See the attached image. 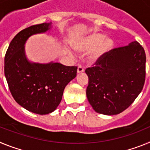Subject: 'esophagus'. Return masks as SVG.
Masks as SVG:
<instances>
[{
  "mask_svg": "<svg viewBox=\"0 0 150 150\" xmlns=\"http://www.w3.org/2000/svg\"><path fill=\"white\" fill-rule=\"evenodd\" d=\"M85 71V68L82 65H79L77 68V72L78 73H82Z\"/></svg>",
  "mask_w": 150,
  "mask_h": 150,
  "instance_id": "34e87169",
  "label": "esophagus"
}]
</instances>
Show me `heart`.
I'll return each instance as SVG.
<instances>
[{
	"label": "heart",
	"mask_w": 150,
	"mask_h": 150,
	"mask_svg": "<svg viewBox=\"0 0 150 150\" xmlns=\"http://www.w3.org/2000/svg\"><path fill=\"white\" fill-rule=\"evenodd\" d=\"M104 38V36L101 34H92L81 42L76 43L75 47L80 51L91 50L88 53L87 59L88 62H95L112 46V41L110 39L103 41Z\"/></svg>",
	"instance_id": "b5f03b06"
}]
</instances>
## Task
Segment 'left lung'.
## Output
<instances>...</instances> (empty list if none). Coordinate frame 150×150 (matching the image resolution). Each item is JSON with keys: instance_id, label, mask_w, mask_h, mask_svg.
<instances>
[{"instance_id": "1", "label": "left lung", "mask_w": 150, "mask_h": 150, "mask_svg": "<svg viewBox=\"0 0 150 150\" xmlns=\"http://www.w3.org/2000/svg\"><path fill=\"white\" fill-rule=\"evenodd\" d=\"M87 67L86 96L98 113L119 114L134 101L146 78V54L137 41L106 52Z\"/></svg>"}]
</instances>
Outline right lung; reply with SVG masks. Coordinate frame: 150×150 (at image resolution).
Returning <instances> with one entry per match:
<instances>
[{"label": "right lung", "mask_w": 150, "mask_h": 150, "mask_svg": "<svg viewBox=\"0 0 150 150\" xmlns=\"http://www.w3.org/2000/svg\"><path fill=\"white\" fill-rule=\"evenodd\" d=\"M50 23L23 29L10 42L4 58V74L13 98L19 105L40 115L53 112L59 105L65 86L76 77V66L60 63H30L24 45L32 34L43 33Z\"/></svg>", "instance_id": "obj_1"}]
</instances>
